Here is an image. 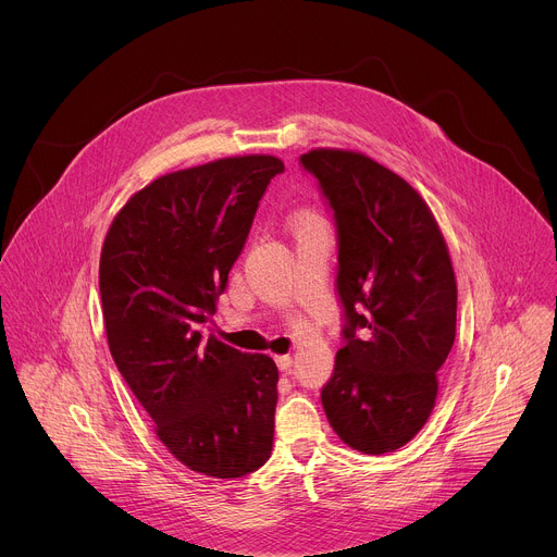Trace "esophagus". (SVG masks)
Wrapping results in <instances>:
<instances>
[{
  "instance_id": "1",
  "label": "esophagus",
  "mask_w": 557,
  "mask_h": 557,
  "mask_svg": "<svg viewBox=\"0 0 557 557\" xmlns=\"http://www.w3.org/2000/svg\"><path fill=\"white\" fill-rule=\"evenodd\" d=\"M275 363H277V368H280L282 372H286V370H290V366H293V357H290V355H280V357H275Z\"/></svg>"
}]
</instances>
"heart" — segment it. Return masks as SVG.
Returning a JSON list of instances; mask_svg holds the SVG:
<instances>
[{
    "mask_svg": "<svg viewBox=\"0 0 557 557\" xmlns=\"http://www.w3.org/2000/svg\"><path fill=\"white\" fill-rule=\"evenodd\" d=\"M314 218H317V215L310 213V211H297L295 218H293V226H295V224H301V222H306V220H314Z\"/></svg>",
    "mask_w": 557,
    "mask_h": 557,
    "instance_id": "obj_1",
    "label": "heart"
}]
</instances>
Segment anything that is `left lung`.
<instances>
[{"mask_svg": "<svg viewBox=\"0 0 557 557\" xmlns=\"http://www.w3.org/2000/svg\"><path fill=\"white\" fill-rule=\"evenodd\" d=\"M337 224L344 348L322 406L357 451L404 447L428 423L436 372L456 337V277L445 237L419 191L348 149L299 156Z\"/></svg>", "mask_w": 557, "mask_h": 557, "instance_id": "obj_1", "label": "left lung"}]
</instances>
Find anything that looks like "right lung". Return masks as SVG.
<instances>
[{"mask_svg":"<svg viewBox=\"0 0 557 557\" xmlns=\"http://www.w3.org/2000/svg\"><path fill=\"white\" fill-rule=\"evenodd\" d=\"M282 172L280 158L251 153L165 174L125 202L101 249L112 359L163 445L213 479H240L273 449L275 361L205 339L200 324Z\"/></svg>","mask_w":557,"mask_h":557,"instance_id":"1","label":"right lung"}]
</instances>
